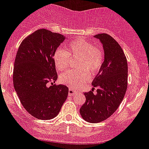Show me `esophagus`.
I'll return each mask as SVG.
<instances>
[{
  "instance_id": "esophagus-1",
  "label": "esophagus",
  "mask_w": 149,
  "mask_h": 149,
  "mask_svg": "<svg viewBox=\"0 0 149 149\" xmlns=\"http://www.w3.org/2000/svg\"><path fill=\"white\" fill-rule=\"evenodd\" d=\"M77 91L75 90H73V89H71L70 88L69 89V92H68V94H69V96H74L75 94H77Z\"/></svg>"
}]
</instances>
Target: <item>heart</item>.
<instances>
[{
  "instance_id": "b5f03b06",
  "label": "heart",
  "mask_w": 149,
  "mask_h": 149,
  "mask_svg": "<svg viewBox=\"0 0 149 149\" xmlns=\"http://www.w3.org/2000/svg\"><path fill=\"white\" fill-rule=\"evenodd\" d=\"M67 50L58 48L55 50L53 58L58 70L67 69L70 58H77L76 70H68L60 76V81L73 88H77L90 79V73L95 74L103 64L104 55L101 49L94 46L91 42L84 40H76L70 43Z\"/></svg>"
}]
</instances>
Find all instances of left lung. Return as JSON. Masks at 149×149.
Segmentation results:
<instances>
[{
  "label": "left lung",
  "instance_id": "8db88e82",
  "mask_svg": "<svg viewBox=\"0 0 149 149\" xmlns=\"http://www.w3.org/2000/svg\"><path fill=\"white\" fill-rule=\"evenodd\" d=\"M103 45V64L92 81L94 91L85 93V103L80 108L85 121L98 123L110 117L121 104L127 88V62L117 41L107 33L94 36Z\"/></svg>",
  "mask_w": 149,
  "mask_h": 149
}]
</instances>
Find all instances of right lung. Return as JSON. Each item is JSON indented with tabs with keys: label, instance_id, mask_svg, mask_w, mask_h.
<instances>
[{
	"label": "right lung",
	"instance_id": "right-lung-1",
	"mask_svg": "<svg viewBox=\"0 0 149 149\" xmlns=\"http://www.w3.org/2000/svg\"><path fill=\"white\" fill-rule=\"evenodd\" d=\"M67 37L40 29L22 42L14 63L13 85L23 107L34 118L49 120L58 115L68 88L55 85L58 79L53 55ZM52 82L51 86L48 82Z\"/></svg>",
	"mask_w": 149,
	"mask_h": 149
}]
</instances>
